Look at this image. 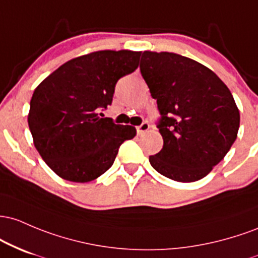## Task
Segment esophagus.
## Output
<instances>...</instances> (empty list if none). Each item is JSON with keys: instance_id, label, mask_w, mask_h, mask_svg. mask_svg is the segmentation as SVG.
I'll return each instance as SVG.
<instances>
[{"instance_id": "34e87169", "label": "esophagus", "mask_w": 258, "mask_h": 258, "mask_svg": "<svg viewBox=\"0 0 258 258\" xmlns=\"http://www.w3.org/2000/svg\"><path fill=\"white\" fill-rule=\"evenodd\" d=\"M149 129H150V124L147 123V121H144L143 124H140V125L138 126L137 132H138L139 135H143V134H145V133H146Z\"/></svg>"}]
</instances>
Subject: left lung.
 I'll list each match as a JSON object with an SVG mask.
<instances>
[{
    "label": "left lung",
    "instance_id": "1",
    "mask_svg": "<svg viewBox=\"0 0 258 258\" xmlns=\"http://www.w3.org/2000/svg\"><path fill=\"white\" fill-rule=\"evenodd\" d=\"M140 71L157 100L163 138L150 163L172 180H200L238 137L240 113L233 95L211 69L173 52L144 51Z\"/></svg>",
    "mask_w": 258,
    "mask_h": 258
}]
</instances>
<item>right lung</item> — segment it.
Returning <instances> with one entry per match:
<instances>
[{
	"mask_svg": "<svg viewBox=\"0 0 258 258\" xmlns=\"http://www.w3.org/2000/svg\"><path fill=\"white\" fill-rule=\"evenodd\" d=\"M141 52L96 51L62 64L40 83L28 124L42 160L60 178L88 183L112 167L118 149L137 135L98 113L112 103L114 86L138 68Z\"/></svg>",
	"mask_w": 258,
	"mask_h": 258,
	"instance_id": "add662e5",
	"label": "right lung"
}]
</instances>
